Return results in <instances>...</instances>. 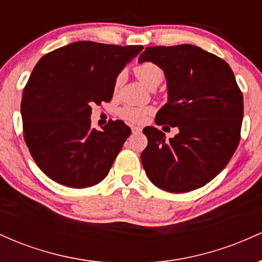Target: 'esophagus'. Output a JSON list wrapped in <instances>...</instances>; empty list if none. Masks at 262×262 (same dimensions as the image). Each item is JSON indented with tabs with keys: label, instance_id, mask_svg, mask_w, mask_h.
I'll use <instances>...</instances> for the list:
<instances>
[{
	"label": "esophagus",
	"instance_id": "obj_1",
	"mask_svg": "<svg viewBox=\"0 0 262 262\" xmlns=\"http://www.w3.org/2000/svg\"><path fill=\"white\" fill-rule=\"evenodd\" d=\"M132 132H133V133H140L141 128H139V127H133V128H132Z\"/></svg>",
	"mask_w": 262,
	"mask_h": 262
}]
</instances>
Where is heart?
<instances>
[{
	"label": "heart",
	"mask_w": 262,
	"mask_h": 262,
	"mask_svg": "<svg viewBox=\"0 0 262 262\" xmlns=\"http://www.w3.org/2000/svg\"><path fill=\"white\" fill-rule=\"evenodd\" d=\"M135 76L138 77V80L143 83L144 86L148 87V89L151 90L152 87H156L159 83L161 82L162 80V70L159 68L158 65L154 64V62L145 61L140 62L134 68ZM123 79V74H119L118 76L116 77V81H114V91H118V89L121 87ZM152 112L151 107H132L127 106L123 107L121 111H119V116L122 118L127 119L129 122L133 123H141L146 119V117L149 116L150 113Z\"/></svg>",
	"instance_id": "obj_1"
}]
</instances>
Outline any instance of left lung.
Segmentation results:
<instances>
[{
	"instance_id": "8db88e82",
	"label": "left lung",
	"mask_w": 262,
	"mask_h": 262,
	"mask_svg": "<svg viewBox=\"0 0 262 262\" xmlns=\"http://www.w3.org/2000/svg\"><path fill=\"white\" fill-rule=\"evenodd\" d=\"M138 61L154 62L166 77L169 97L155 123L179 128L169 140L155 127L144 128L146 175L172 193L202 187L227 166L240 140L244 101L230 66L191 44L149 47Z\"/></svg>"
}]
</instances>
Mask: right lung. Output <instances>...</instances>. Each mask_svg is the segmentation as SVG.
<instances>
[{"instance_id": "add662e5", "label": "right lung", "mask_w": 262, "mask_h": 262, "mask_svg": "<svg viewBox=\"0 0 262 262\" xmlns=\"http://www.w3.org/2000/svg\"><path fill=\"white\" fill-rule=\"evenodd\" d=\"M141 50V45L83 40L39 60L23 91L20 113L27 146L48 177L85 188L108 175L132 130L122 121L91 129V106L112 100L116 77Z\"/></svg>"}]
</instances>
